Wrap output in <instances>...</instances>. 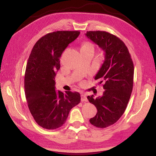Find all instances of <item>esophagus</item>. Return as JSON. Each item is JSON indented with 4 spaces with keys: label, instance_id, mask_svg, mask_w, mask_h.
<instances>
[{
    "label": "esophagus",
    "instance_id": "esophagus-1",
    "mask_svg": "<svg viewBox=\"0 0 156 156\" xmlns=\"http://www.w3.org/2000/svg\"><path fill=\"white\" fill-rule=\"evenodd\" d=\"M81 101L82 102H84V101H87L88 100H87V96L85 94H82L81 96Z\"/></svg>",
    "mask_w": 156,
    "mask_h": 156
}]
</instances>
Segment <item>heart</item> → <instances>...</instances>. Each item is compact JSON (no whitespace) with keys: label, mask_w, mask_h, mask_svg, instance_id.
Wrapping results in <instances>:
<instances>
[{"label":"heart","mask_w":156,"mask_h":156,"mask_svg":"<svg viewBox=\"0 0 156 156\" xmlns=\"http://www.w3.org/2000/svg\"><path fill=\"white\" fill-rule=\"evenodd\" d=\"M94 49V45L90 41H84V43L82 44L81 46V50H84V49Z\"/></svg>","instance_id":"heart-1"}]
</instances>
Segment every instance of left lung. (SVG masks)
Returning a JSON list of instances; mask_svg holds the SVG:
<instances>
[{"instance_id":"8db88e82","label":"left lung","mask_w":156,"mask_h":156,"mask_svg":"<svg viewBox=\"0 0 156 156\" xmlns=\"http://www.w3.org/2000/svg\"><path fill=\"white\" fill-rule=\"evenodd\" d=\"M86 36L105 51V61L96 74L105 90L101 97L88 96L96 106L90 124L105 128L120 119L127 107L133 86L134 66L128 49L119 37L105 31H87Z\"/></svg>"}]
</instances>
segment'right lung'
Masks as SVG:
<instances>
[{"mask_svg": "<svg viewBox=\"0 0 156 156\" xmlns=\"http://www.w3.org/2000/svg\"><path fill=\"white\" fill-rule=\"evenodd\" d=\"M79 34L77 30L48 33L37 41L28 60L25 74L26 100L34 120L44 129L62 126L70 110L81 101L79 92L56 91L55 81L62 53Z\"/></svg>", "mask_w": 156, "mask_h": 156, "instance_id": "add662e5", "label": "right lung"}]
</instances>
